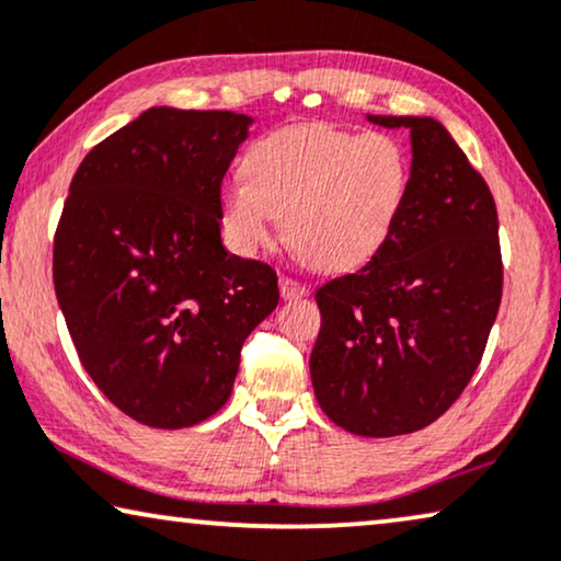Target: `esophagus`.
<instances>
[{"instance_id": "esophagus-1", "label": "esophagus", "mask_w": 561, "mask_h": 561, "mask_svg": "<svg viewBox=\"0 0 561 561\" xmlns=\"http://www.w3.org/2000/svg\"><path fill=\"white\" fill-rule=\"evenodd\" d=\"M279 291H282L284 299H299V297L307 295V287H305V284H299L297 279H291V277H282L279 279Z\"/></svg>"}]
</instances>
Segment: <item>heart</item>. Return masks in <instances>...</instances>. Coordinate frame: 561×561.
Returning a JSON list of instances; mask_svg holds the SVG:
<instances>
[{"instance_id": "1", "label": "heart", "mask_w": 561, "mask_h": 561, "mask_svg": "<svg viewBox=\"0 0 561 561\" xmlns=\"http://www.w3.org/2000/svg\"><path fill=\"white\" fill-rule=\"evenodd\" d=\"M412 170L383 131L295 124L259 137L243 175L220 187V233L239 256L284 239L314 270L343 272L374 259L404 210Z\"/></svg>"}]
</instances>
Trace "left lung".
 Returning a JSON list of instances; mask_svg holds the SVG:
<instances>
[{
  "label": "left lung",
  "mask_w": 561,
  "mask_h": 561,
  "mask_svg": "<svg viewBox=\"0 0 561 561\" xmlns=\"http://www.w3.org/2000/svg\"><path fill=\"white\" fill-rule=\"evenodd\" d=\"M409 129L412 185L389 241L318 289L310 356L318 404L360 437L427 427L460 397L499 314V213L485 180L432 116H370Z\"/></svg>",
  "instance_id": "8db88e82"
}]
</instances>
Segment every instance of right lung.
I'll use <instances>...</instances> for the list:
<instances>
[{"label":"right lung","instance_id":"add662e5","mask_svg":"<svg viewBox=\"0 0 561 561\" xmlns=\"http://www.w3.org/2000/svg\"><path fill=\"white\" fill-rule=\"evenodd\" d=\"M251 122L147 108L83 157L62 205L53 282L68 333L104 397L147 427L216 414L279 302L277 272L220 241V183Z\"/></svg>","mask_w":561,"mask_h":561}]
</instances>
